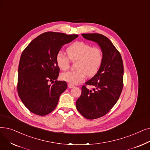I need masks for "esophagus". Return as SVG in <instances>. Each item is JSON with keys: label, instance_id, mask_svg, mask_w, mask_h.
Wrapping results in <instances>:
<instances>
[{"label": "esophagus", "instance_id": "esophagus-1", "mask_svg": "<svg viewBox=\"0 0 150 150\" xmlns=\"http://www.w3.org/2000/svg\"><path fill=\"white\" fill-rule=\"evenodd\" d=\"M68 87H69V88H73L75 87V86L73 85V84H70V83H69V84H68Z\"/></svg>", "mask_w": 150, "mask_h": 150}]
</instances>
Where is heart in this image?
<instances>
[{"label": "heart", "instance_id": "obj_1", "mask_svg": "<svg viewBox=\"0 0 150 150\" xmlns=\"http://www.w3.org/2000/svg\"><path fill=\"white\" fill-rule=\"evenodd\" d=\"M68 56L59 51L56 57L57 66L62 70H67L70 61L76 62L75 71H69L61 74L62 80L70 84H76L85 80L86 76L92 77L98 72L103 62L102 50L97 47H92L84 42H76L67 50Z\"/></svg>", "mask_w": 150, "mask_h": 150}]
</instances>
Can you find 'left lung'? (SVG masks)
<instances>
[{
  "instance_id": "left-lung-1",
  "label": "left lung",
  "mask_w": 150,
  "mask_h": 150,
  "mask_svg": "<svg viewBox=\"0 0 150 150\" xmlns=\"http://www.w3.org/2000/svg\"><path fill=\"white\" fill-rule=\"evenodd\" d=\"M89 40L99 44L103 62L97 74L81 88L76 101L78 111L84 118L94 120L106 115L118 101L123 88L124 66L121 56L109 39L100 34H83ZM87 85L94 88L89 90Z\"/></svg>"
}]
</instances>
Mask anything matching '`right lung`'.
Here are the masks:
<instances>
[{"mask_svg":"<svg viewBox=\"0 0 150 150\" xmlns=\"http://www.w3.org/2000/svg\"><path fill=\"white\" fill-rule=\"evenodd\" d=\"M78 36L45 32L23 51L18 67L17 90L24 105L32 113L45 116L56 107L61 94L67 88L66 81L56 80L60 71L56 55L64 45ZM50 81L54 84L50 85Z\"/></svg>","mask_w":150,"mask_h":150,"instance_id":"right-lung-1","label":"right lung"}]
</instances>
